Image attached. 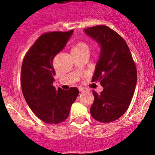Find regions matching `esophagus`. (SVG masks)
Returning <instances> with one entry per match:
<instances>
[{"instance_id": "34e87169", "label": "esophagus", "mask_w": 155, "mask_h": 155, "mask_svg": "<svg viewBox=\"0 0 155 155\" xmlns=\"http://www.w3.org/2000/svg\"><path fill=\"white\" fill-rule=\"evenodd\" d=\"M79 90H80V92H84L85 88H84L82 87H79Z\"/></svg>"}]
</instances>
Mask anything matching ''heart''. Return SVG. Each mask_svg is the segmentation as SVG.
Masks as SVG:
<instances>
[{"mask_svg": "<svg viewBox=\"0 0 155 155\" xmlns=\"http://www.w3.org/2000/svg\"><path fill=\"white\" fill-rule=\"evenodd\" d=\"M84 51H89V47L87 43H85L84 42H82V41L76 42L72 48V52H81Z\"/></svg>", "mask_w": 155, "mask_h": 155, "instance_id": "heart-1", "label": "heart"}]
</instances>
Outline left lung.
Masks as SVG:
<instances>
[{
  "label": "left lung",
  "mask_w": 155,
  "mask_h": 155,
  "mask_svg": "<svg viewBox=\"0 0 155 155\" xmlns=\"http://www.w3.org/2000/svg\"><path fill=\"white\" fill-rule=\"evenodd\" d=\"M84 31L101 47L92 81H99L104 89L101 94L92 92L94 101L90 113L97 121L112 122L120 118L131 103L137 68L127 43L116 31L106 25H95Z\"/></svg>",
  "instance_id": "8db88e82"
}]
</instances>
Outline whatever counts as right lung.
Listing matches in <instances>:
<instances>
[{
  "label": "right lung",
  "instance_id": "right-lung-1",
  "mask_svg": "<svg viewBox=\"0 0 155 155\" xmlns=\"http://www.w3.org/2000/svg\"><path fill=\"white\" fill-rule=\"evenodd\" d=\"M73 30L42 34L23 58L21 85L23 96L33 113L48 124L64 121L79 95L77 87L68 91L53 86L54 56L65 47Z\"/></svg>",
  "mask_w": 155,
  "mask_h": 155
}]
</instances>
